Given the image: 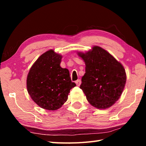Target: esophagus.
<instances>
[{
	"mask_svg": "<svg viewBox=\"0 0 146 146\" xmlns=\"http://www.w3.org/2000/svg\"><path fill=\"white\" fill-rule=\"evenodd\" d=\"M75 83H76V86H80V85L81 84V80H77L75 82Z\"/></svg>",
	"mask_w": 146,
	"mask_h": 146,
	"instance_id": "esophagus-1",
	"label": "esophagus"
}]
</instances>
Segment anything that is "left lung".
<instances>
[{
  "instance_id": "left-lung-1",
  "label": "left lung",
  "mask_w": 146,
  "mask_h": 146,
  "mask_svg": "<svg viewBox=\"0 0 146 146\" xmlns=\"http://www.w3.org/2000/svg\"><path fill=\"white\" fill-rule=\"evenodd\" d=\"M78 55L86 64L80 88L88 102L98 109L111 107L119 99L126 82L123 66L99 46Z\"/></svg>"
}]
</instances>
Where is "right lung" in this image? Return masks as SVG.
I'll return each instance as SVG.
<instances>
[{
	"label": "right lung",
	"instance_id": "1",
	"mask_svg": "<svg viewBox=\"0 0 146 146\" xmlns=\"http://www.w3.org/2000/svg\"><path fill=\"white\" fill-rule=\"evenodd\" d=\"M62 56L53 49L39 56L27 77V90L35 102L47 110H56L68 100L71 82L68 69L62 68Z\"/></svg>",
	"mask_w": 146,
	"mask_h": 146
}]
</instances>
